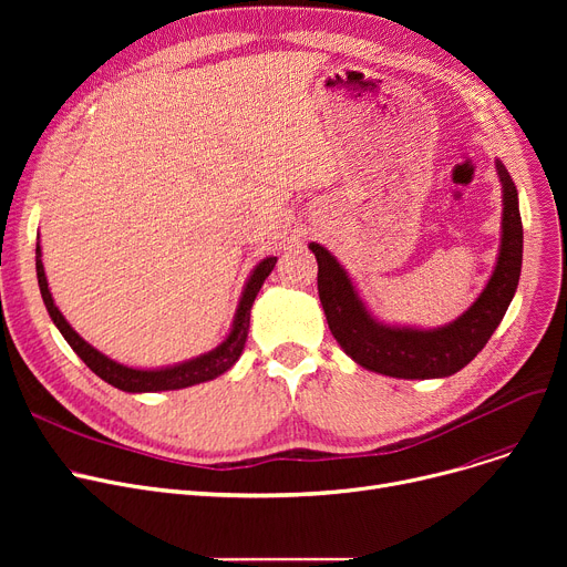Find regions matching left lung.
I'll use <instances>...</instances> for the list:
<instances>
[{"mask_svg": "<svg viewBox=\"0 0 567 567\" xmlns=\"http://www.w3.org/2000/svg\"><path fill=\"white\" fill-rule=\"evenodd\" d=\"M496 172L503 186V231L494 274L473 306L441 329L423 331L377 321L340 261L323 246L310 244L319 264L317 289L326 321L344 353L361 368L398 379H436L460 372L483 351L517 291L524 248L515 182L501 161Z\"/></svg>", "mask_w": 567, "mask_h": 567, "instance_id": "left-lung-1", "label": "left lung"}]
</instances>
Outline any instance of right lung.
<instances>
[{
  "label": "right lung",
  "mask_w": 567,
  "mask_h": 567,
  "mask_svg": "<svg viewBox=\"0 0 567 567\" xmlns=\"http://www.w3.org/2000/svg\"><path fill=\"white\" fill-rule=\"evenodd\" d=\"M276 261H278V257H266L255 266V271L250 274V278L244 287L241 301H238V308L234 315L231 331L225 338V342H220L212 351L197 355V359H190L184 363L167 365L161 370H137V368H128V365H122V363L107 359L105 353H101L99 349L84 342L71 329V323L64 319V315L59 312V308L52 301V293L48 289V280H45V271H43V261H41V244H37V278H39L43 303H45L48 315L52 317L54 326L59 329V333L64 336V340L71 344V349L80 355L89 370L99 374L110 385H114V389L126 391V393H156V391L188 389V385L212 381V379L220 377L223 372H227L238 361V355H241V351L246 347L248 329H250V308L257 299L264 280L268 278V274L274 271Z\"/></svg>",
  "instance_id": "obj_1"
}]
</instances>
